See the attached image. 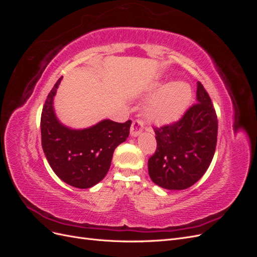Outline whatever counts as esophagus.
Returning <instances> with one entry per match:
<instances>
[{"instance_id": "esophagus-1", "label": "esophagus", "mask_w": 257, "mask_h": 257, "mask_svg": "<svg viewBox=\"0 0 257 257\" xmlns=\"http://www.w3.org/2000/svg\"><path fill=\"white\" fill-rule=\"evenodd\" d=\"M143 130H144V122L141 119H136L133 121V123H132L131 135L136 137L142 133Z\"/></svg>"}]
</instances>
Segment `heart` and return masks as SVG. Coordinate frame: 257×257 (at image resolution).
Segmentation results:
<instances>
[{
    "instance_id": "b5f03b06",
    "label": "heart",
    "mask_w": 257,
    "mask_h": 257,
    "mask_svg": "<svg viewBox=\"0 0 257 257\" xmlns=\"http://www.w3.org/2000/svg\"><path fill=\"white\" fill-rule=\"evenodd\" d=\"M157 93L147 106V115L154 122H172L180 116L192 97L190 85L177 81L158 85Z\"/></svg>"
}]
</instances>
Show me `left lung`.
I'll list each match as a JSON object with an SVG mask.
<instances>
[{
    "label": "left lung",
    "mask_w": 257,
    "mask_h": 257,
    "mask_svg": "<svg viewBox=\"0 0 257 257\" xmlns=\"http://www.w3.org/2000/svg\"><path fill=\"white\" fill-rule=\"evenodd\" d=\"M197 102L176 122L154 126L157 150L148 161L151 180L168 190H184L204 176L217 141V116L199 81Z\"/></svg>",
    "instance_id": "obj_1"
}]
</instances>
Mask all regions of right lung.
<instances>
[{
    "label": "right lung",
    "mask_w": 257,
    "mask_h": 257,
    "mask_svg": "<svg viewBox=\"0 0 257 257\" xmlns=\"http://www.w3.org/2000/svg\"><path fill=\"white\" fill-rule=\"evenodd\" d=\"M56 82L46 98L41 116L42 147L49 165L62 181L78 189L95 185L109 170L113 151L130 134L132 121L104 120L85 130H71L58 121L53 112Z\"/></svg>",
    "instance_id": "add662e5"
}]
</instances>
